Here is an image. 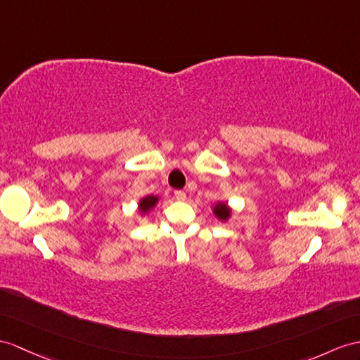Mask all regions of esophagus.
I'll return each instance as SVG.
<instances>
[{"label": "esophagus", "mask_w": 360, "mask_h": 360, "mask_svg": "<svg viewBox=\"0 0 360 360\" xmlns=\"http://www.w3.org/2000/svg\"><path fill=\"white\" fill-rule=\"evenodd\" d=\"M174 197L177 198L179 201H185L186 200V192L185 191H175L174 192Z\"/></svg>", "instance_id": "esophagus-1"}]
</instances>
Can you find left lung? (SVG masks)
<instances>
[{"instance_id": "left-lung-1", "label": "left lung", "mask_w": 360, "mask_h": 360, "mask_svg": "<svg viewBox=\"0 0 360 360\" xmlns=\"http://www.w3.org/2000/svg\"><path fill=\"white\" fill-rule=\"evenodd\" d=\"M212 214L220 221H227L232 217V207L226 201H217L212 206Z\"/></svg>"}]
</instances>
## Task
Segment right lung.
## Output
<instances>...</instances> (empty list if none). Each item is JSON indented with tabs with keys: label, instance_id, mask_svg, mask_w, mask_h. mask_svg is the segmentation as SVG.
<instances>
[{
	"label": "right lung",
	"instance_id": "add662e5",
	"mask_svg": "<svg viewBox=\"0 0 360 360\" xmlns=\"http://www.w3.org/2000/svg\"><path fill=\"white\" fill-rule=\"evenodd\" d=\"M159 200H160L159 195H146V197H143V198H140L139 203H137L139 214H140V215L150 214L151 210L155 207V205L159 203Z\"/></svg>",
	"mask_w": 360,
	"mask_h": 360
}]
</instances>
